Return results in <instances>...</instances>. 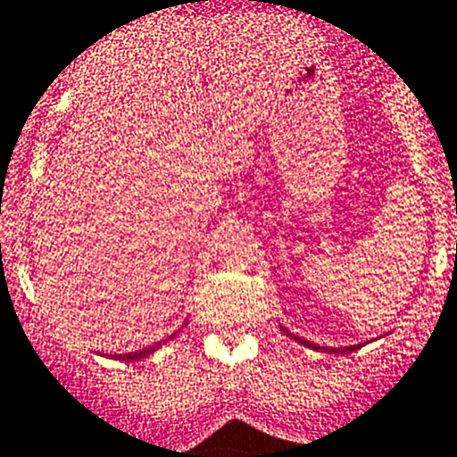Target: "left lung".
<instances>
[{"mask_svg":"<svg viewBox=\"0 0 457 457\" xmlns=\"http://www.w3.org/2000/svg\"><path fill=\"white\" fill-rule=\"evenodd\" d=\"M283 328L285 333H287V336H292V338L296 340V343H301V345H305V347H312V349H324V352H328V354H349V352H354L356 347H359V345H354V347H320V345H315V343H308V340L305 338H299V336H295V333H289L287 328L285 327H280Z\"/></svg>","mask_w":457,"mask_h":457,"instance_id":"left-lung-1","label":"left lung"}]
</instances>
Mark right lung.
Listing matches in <instances>:
<instances>
[{
	"instance_id": "obj_1",
	"label": "right lung",
	"mask_w": 457,
	"mask_h": 457,
	"mask_svg": "<svg viewBox=\"0 0 457 457\" xmlns=\"http://www.w3.org/2000/svg\"><path fill=\"white\" fill-rule=\"evenodd\" d=\"M174 336H177V333H172V336H170L168 340H172ZM168 340H162V343H168ZM162 343L152 345V347L137 349V352H129V354H114V359H121V361H142V359H146V356H149V354H154V352H156V349L161 347Z\"/></svg>"
}]
</instances>
